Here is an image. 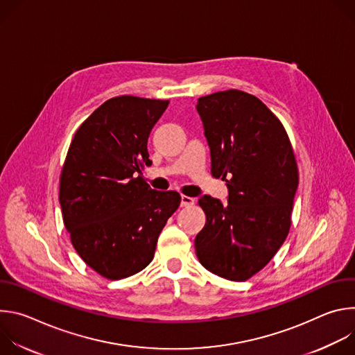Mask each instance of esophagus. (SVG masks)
I'll return each instance as SVG.
<instances>
[{"label": "esophagus", "instance_id": "obj_1", "mask_svg": "<svg viewBox=\"0 0 355 355\" xmlns=\"http://www.w3.org/2000/svg\"><path fill=\"white\" fill-rule=\"evenodd\" d=\"M195 204V199L191 198V196H187V195H182L181 196V205L182 207H192Z\"/></svg>", "mask_w": 355, "mask_h": 355}]
</instances>
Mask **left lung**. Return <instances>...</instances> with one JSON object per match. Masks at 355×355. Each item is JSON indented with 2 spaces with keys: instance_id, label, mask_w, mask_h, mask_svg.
I'll return each mask as SVG.
<instances>
[{
  "instance_id": "obj_1",
  "label": "left lung",
  "mask_w": 355,
  "mask_h": 355,
  "mask_svg": "<svg viewBox=\"0 0 355 355\" xmlns=\"http://www.w3.org/2000/svg\"><path fill=\"white\" fill-rule=\"evenodd\" d=\"M211 148V173L226 181L223 205L202 196L207 223L195 237L199 263L212 274L245 281L261 271L285 241L297 164L281 121L261 101L227 89L200 96L196 104Z\"/></svg>"
}]
</instances>
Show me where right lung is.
I'll return each mask as SVG.
<instances>
[{
	"label": "right lung",
	"instance_id": "obj_1",
	"mask_svg": "<svg viewBox=\"0 0 355 355\" xmlns=\"http://www.w3.org/2000/svg\"><path fill=\"white\" fill-rule=\"evenodd\" d=\"M170 101L111 98L77 129L60 174L59 200L83 261L108 279L146 268L178 209L175 191H156L141 175L147 139Z\"/></svg>",
	"mask_w": 355,
	"mask_h": 355
}]
</instances>
